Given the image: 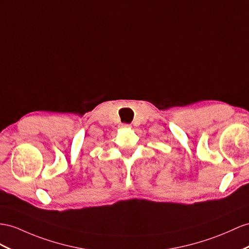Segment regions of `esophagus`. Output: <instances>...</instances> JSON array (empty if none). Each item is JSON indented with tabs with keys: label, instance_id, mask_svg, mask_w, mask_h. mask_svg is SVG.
<instances>
[{
	"label": "esophagus",
	"instance_id": "1",
	"mask_svg": "<svg viewBox=\"0 0 249 249\" xmlns=\"http://www.w3.org/2000/svg\"><path fill=\"white\" fill-rule=\"evenodd\" d=\"M130 125L129 124H121V128H129Z\"/></svg>",
	"mask_w": 249,
	"mask_h": 249
}]
</instances>
